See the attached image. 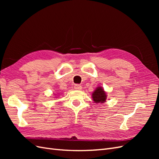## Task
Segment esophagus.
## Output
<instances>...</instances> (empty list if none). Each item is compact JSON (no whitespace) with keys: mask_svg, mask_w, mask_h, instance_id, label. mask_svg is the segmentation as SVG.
I'll return each mask as SVG.
<instances>
[{"mask_svg":"<svg viewBox=\"0 0 159 159\" xmlns=\"http://www.w3.org/2000/svg\"><path fill=\"white\" fill-rule=\"evenodd\" d=\"M74 88L77 90H80V89H81V86L79 84H75L74 85Z\"/></svg>","mask_w":159,"mask_h":159,"instance_id":"esophagus-1","label":"esophagus"}]
</instances>
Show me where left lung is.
I'll use <instances>...</instances> for the list:
<instances>
[{"label": "left lung", "instance_id": "left-lung-1", "mask_svg": "<svg viewBox=\"0 0 159 159\" xmlns=\"http://www.w3.org/2000/svg\"><path fill=\"white\" fill-rule=\"evenodd\" d=\"M92 98L95 103H104L106 101L107 95L102 87H98L92 93Z\"/></svg>", "mask_w": 159, "mask_h": 159}]
</instances>
